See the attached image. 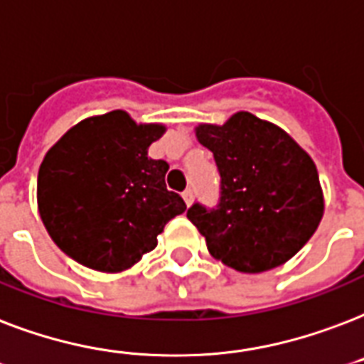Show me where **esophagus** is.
<instances>
[{"mask_svg": "<svg viewBox=\"0 0 364 364\" xmlns=\"http://www.w3.org/2000/svg\"><path fill=\"white\" fill-rule=\"evenodd\" d=\"M193 198H194L193 188H187V191L183 193V200H185V204H187V206H191V204H193Z\"/></svg>", "mask_w": 364, "mask_h": 364, "instance_id": "esophagus-1", "label": "esophagus"}]
</instances>
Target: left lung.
Returning <instances> with one entry per match:
<instances>
[{
  "label": "left lung",
  "mask_w": 364,
  "mask_h": 364,
  "mask_svg": "<svg viewBox=\"0 0 364 364\" xmlns=\"http://www.w3.org/2000/svg\"><path fill=\"white\" fill-rule=\"evenodd\" d=\"M213 152L218 206L194 202L187 218L215 259L240 273L279 267L317 231L324 200L311 156L287 132L250 112L196 127Z\"/></svg>",
  "instance_id": "left-lung-1"
}]
</instances>
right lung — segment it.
Here are the masks:
<instances>
[{
	"label": "right lung",
	"mask_w": 364,
	"mask_h": 364,
	"mask_svg": "<svg viewBox=\"0 0 364 364\" xmlns=\"http://www.w3.org/2000/svg\"><path fill=\"white\" fill-rule=\"evenodd\" d=\"M164 129L112 110L76 124L49 149L38 173V208L66 256L102 273L124 271L187 210L166 188L168 162L146 156Z\"/></svg>",
	"instance_id": "obj_1"
}]
</instances>
